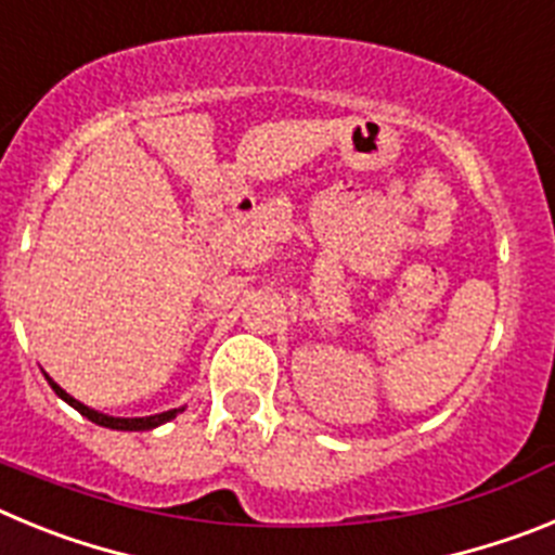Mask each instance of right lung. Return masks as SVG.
<instances>
[{"label":"right lung","instance_id":"right-lung-1","mask_svg":"<svg viewBox=\"0 0 555 555\" xmlns=\"http://www.w3.org/2000/svg\"><path fill=\"white\" fill-rule=\"evenodd\" d=\"M47 380H49V386L55 389V395L61 397V400H66L72 409H77L82 416H88L91 423L102 425V428H111V430H152V428H158V425L169 423V420H175V416L183 411V409H171V411H164V414H155V416H107V414H100V411H94V409H88V405H82L80 400H75L72 395H66V391H63L61 386H57L49 375H47Z\"/></svg>","mask_w":555,"mask_h":555}]
</instances>
